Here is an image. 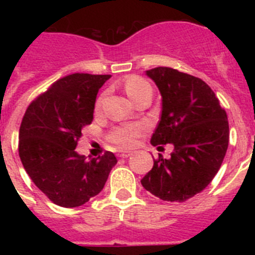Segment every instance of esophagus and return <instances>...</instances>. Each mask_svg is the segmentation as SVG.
Segmentation results:
<instances>
[{"instance_id":"34e87169","label":"esophagus","mask_w":255,"mask_h":255,"mask_svg":"<svg viewBox=\"0 0 255 255\" xmlns=\"http://www.w3.org/2000/svg\"><path fill=\"white\" fill-rule=\"evenodd\" d=\"M132 153L131 152H120L119 153V157H121V158H128V157H130V155H131Z\"/></svg>"}]
</instances>
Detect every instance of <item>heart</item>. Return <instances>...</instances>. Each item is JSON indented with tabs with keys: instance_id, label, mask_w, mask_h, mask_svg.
<instances>
[{
	"instance_id": "1",
	"label": "heart",
	"mask_w": 255,
	"mask_h": 255,
	"mask_svg": "<svg viewBox=\"0 0 255 255\" xmlns=\"http://www.w3.org/2000/svg\"><path fill=\"white\" fill-rule=\"evenodd\" d=\"M124 88H125V92L128 93V96L134 102L141 98L147 92L152 91L149 83L147 80H144L143 78H139V76H130L124 84ZM101 103H102V98H98L96 107L100 108ZM141 132H143V126L138 125V124L116 126L108 134V140L115 144L116 147L128 149V148H131L134 145L135 139L138 138Z\"/></svg>"
}]
</instances>
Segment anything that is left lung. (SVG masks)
I'll list each match as a JSON object with an SVG mask.
<instances>
[{
  "label": "left lung",
  "mask_w": 255,
  "mask_h": 255,
  "mask_svg": "<svg viewBox=\"0 0 255 255\" xmlns=\"http://www.w3.org/2000/svg\"><path fill=\"white\" fill-rule=\"evenodd\" d=\"M147 75L162 96L150 143H171L173 152L154 159L141 185L162 200L185 202L208 186L222 164L229 147L226 111L202 79L171 67L147 70Z\"/></svg>",
  "instance_id": "1"
}]
</instances>
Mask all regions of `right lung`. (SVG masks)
I'll use <instances>...</instances> for the list:
<instances>
[{
  "label": "right lung",
  "instance_id": "add662e5",
  "mask_svg": "<svg viewBox=\"0 0 255 255\" xmlns=\"http://www.w3.org/2000/svg\"><path fill=\"white\" fill-rule=\"evenodd\" d=\"M111 75L71 74L58 79L26 108L19 131V155L33 182L65 208L100 194L117 159L112 152L87 159L75 150L82 129L93 121L100 88Z\"/></svg>",
  "mask_w": 255,
  "mask_h": 255
}]
</instances>
